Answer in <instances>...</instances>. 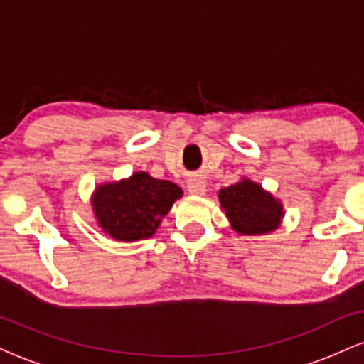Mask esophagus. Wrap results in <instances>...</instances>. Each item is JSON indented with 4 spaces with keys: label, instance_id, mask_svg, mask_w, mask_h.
Returning <instances> with one entry per match:
<instances>
[{
    "label": "esophagus",
    "instance_id": "esophagus-1",
    "mask_svg": "<svg viewBox=\"0 0 364 364\" xmlns=\"http://www.w3.org/2000/svg\"><path fill=\"white\" fill-rule=\"evenodd\" d=\"M186 190H188V193H190V195L202 196V195H205L207 185H205V181H203V179L193 178V179H190V181L186 183Z\"/></svg>",
    "mask_w": 364,
    "mask_h": 364
}]
</instances>
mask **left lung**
<instances>
[{"label": "left lung", "mask_w": 364, "mask_h": 364, "mask_svg": "<svg viewBox=\"0 0 364 364\" xmlns=\"http://www.w3.org/2000/svg\"><path fill=\"white\" fill-rule=\"evenodd\" d=\"M220 208L232 231L243 236H262L274 232L282 224V202L250 178L219 190Z\"/></svg>", "instance_id": "8db88e82"}]
</instances>
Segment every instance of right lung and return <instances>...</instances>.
Instances as JSON below:
<instances>
[{
    "label": "right lung",
    "mask_w": 364,
    "mask_h": 364,
    "mask_svg": "<svg viewBox=\"0 0 364 364\" xmlns=\"http://www.w3.org/2000/svg\"><path fill=\"white\" fill-rule=\"evenodd\" d=\"M181 196L183 190L173 181L136 171L119 181L95 186L90 205L104 235L129 243L156 235L162 219Z\"/></svg>",
    "instance_id": "add662e5"
}]
</instances>
